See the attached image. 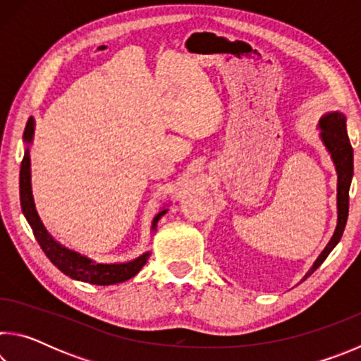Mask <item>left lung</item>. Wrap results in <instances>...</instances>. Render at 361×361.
Returning a JSON list of instances; mask_svg holds the SVG:
<instances>
[{"label": "left lung", "mask_w": 361, "mask_h": 361, "mask_svg": "<svg viewBox=\"0 0 361 361\" xmlns=\"http://www.w3.org/2000/svg\"><path fill=\"white\" fill-rule=\"evenodd\" d=\"M322 127V138L323 143L331 152V157L336 164V170H338V228L329 240L328 247L323 250V253L315 261L314 267L305 277H309L315 269H319L326 256L331 253V250L338 245L341 240L342 232L345 229L347 216H349V188L353 175V148L350 145L349 135H347L345 127V116L341 113H329L320 121Z\"/></svg>", "instance_id": "1"}]
</instances>
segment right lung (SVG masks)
<instances>
[{"label": "right lung", "mask_w": 361, "mask_h": 361, "mask_svg": "<svg viewBox=\"0 0 361 361\" xmlns=\"http://www.w3.org/2000/svg\"><path fill=\"white\" fill-rule=\"evenodd\" d=\"M33 129H35V121L33 118H30L25 126V132H23V138H25L27 143L32 142ZM19 186H20L22 212L23 215H25L28 224L32 226L36 240H38L42 252L46 253L49 259H51L52 264L59 267L65 276H68L75 280H81V282L94 283V285H113V283L124 282V280H129L133 276H137L140 269H142L146 264V261H148L149 252H146L145 255L138 256L137 259H133L130 262H122V264H97V262L90 261L89 258H85V256L78 255L76 252H71V250L62 247L60 243L54 240L52 237L49 235V232L46 231L44 226H42L38 213L35 210L32 183H30L28 149L25 151V156H23L22 164H20ZM166 213L167 210H162L157 213L154 221H152V229H156L159 218L166 215Z\"/></svg>", "instance_id": "1"}]
</instances>
